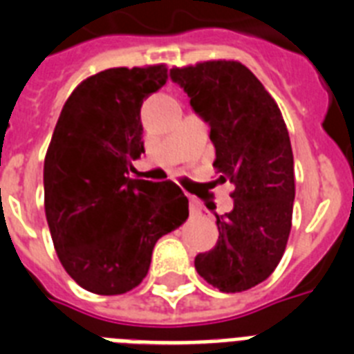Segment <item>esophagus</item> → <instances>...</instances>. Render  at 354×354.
<instances>
[{"label":"esophagus","instance_id":"obj_1","mask_svg":"<svg viewBox=\"0 0 354 354\" xmlns=\"http://www.w3.org/2000/svg\"><path fill=\"white\" fill-rule=\"evenodd\" d=\"M189 207H191L192 214H198V212L202 211V205H200L196 198H189Z\"/></svg>","mask_w":354,"mask_h":354}]
</instances>
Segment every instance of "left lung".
Segmentation results:
<instances>
[{"instance_id": "8db88e82", "label": "left lung", "mask_w": 354, "mask_h": 354, "mask_svg": "<svg viewBox=\"0 0 354 354\" xmlns=\"http://www.w3.org/2000/svg\"><path fill=\"white\" fill-rule=\"evenodd\" d=\"M211 127L214 169L234 183V209L218 216L216 245L194 258L198 274L222 292L267 280L291 232L295 162L286 122L271 94L240 62L212 59L171 68Z\"/></svg>"}]
</instances>
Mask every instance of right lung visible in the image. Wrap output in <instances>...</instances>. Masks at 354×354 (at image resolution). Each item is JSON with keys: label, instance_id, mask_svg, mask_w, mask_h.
<instances>
[{"label": "right lung", "instance_id": "1", "mask_svg": "<svg viewBox=\"0 0 354 354\" xmlns=\"http://www.w3.org/2000/svg\"><path fill=\"white\" fill-rule=\"evenodd\" d=\"M165 82V65L107 68L83 80L47 149L43 185L54 249L77 286L96 295L140 286L158 240L189 216L176 183L127 176L145 152L143 100Z\"/></svg>", "mask_w": 354, "mask_h": 354}]
</instances>
